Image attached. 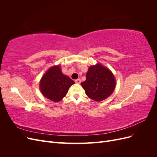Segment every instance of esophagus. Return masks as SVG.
I'll return each mask as SVG.
<instances>
[{
    "instance_id": "obj_1",
    "label": "esophagus",
    "mask_w": 157,
    "mask_h": 157,
    "mask_svg": "<svg viewBox=\"0 0 157 157\" xmlns=\"http://www.w3.org/2000/svg\"><path fill=\"white\" fill-rule=\"evenodd\" d=\"M75 82L76 83H77V84H80V82H81V80H80V78H78V79H77V80H75Z\"/></svg>"
}]
</instances>
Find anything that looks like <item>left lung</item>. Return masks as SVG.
<instances>
[{"instance_id":"1","label":"left lung","mask_w":157,"mask_h":157,"mask_svg":"<svg viewBox=\"0 0 157 157\" xmlns=\"http://www.w3.org/2000/svg\"><path fill=\"white\" fill-rule=\"evenodd\" d=\"M80 84L88 98L101 101L113 92L116 80L110 70L100 63H97L89 67L86 80Z\"/></svg>"}]
</instances>
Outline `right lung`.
<instances>
[{"instance_id":"add662e5","label":"right lung","mask_w":157,"mask_h":157,"mask_svg":"<svg viewBox=\"0 0 157 157\" xmlns=\"http://www.w3.org/2000/svg\"><path fill=\"white\" fill-rule=\"evenodd\" d=\"M75 82L61 72L59 65H55L46 71L40 81L42 95L54 102L61 101Z\"/></svg>"}]
</instances>
